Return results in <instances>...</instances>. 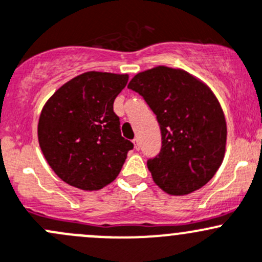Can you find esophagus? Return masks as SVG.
I'll use <instances>...</instances> for the list:
<instances>
[{"label":"esophagus","mask_w":262,"mask_h":262,"mask_svg":"<svg viewBox=\"0 0 262 262\" xmlns=\"http://www.w3.org/2000/svg\"><path fill=\"white\" fill-rule=\"evenodd\" d=\"M134 145H135V149H136V150H140V142H139V139H134Z\"/></svg>","instance_id":"34e87169"}]
</instances>
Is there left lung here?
Returning <instances> with one entry per match:
<instances>
[{
  "label": "left lung",
  "instance_id": "1",
  "mask_svg": "<svg viewBox=\"0 0 262 262\" xmlns=\"http://www.w3.org/2000/svg\"><path fill=\"white\" fill-rule=\"evenodd\" d=\"M127 88L156 115L161 150L147 160L159 188L185 195L206 185L222 164L227 125L213 92L182 69L159 66L139 73Z\"/></svg>",
  "mask_w": 262,
  "mask_h": 262
}]
</instances>
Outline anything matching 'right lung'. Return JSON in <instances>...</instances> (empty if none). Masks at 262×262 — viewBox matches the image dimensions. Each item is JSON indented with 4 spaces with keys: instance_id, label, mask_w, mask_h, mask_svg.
<instances>
[{
    "instance_id": "right-lung-1",
    "label": "right lung",
    "mask_w": 262,
    "mask_h": 262,
    "mask_svg": "<svg viewBox=\"0 0 262 262\" xmlns=\"http://www.w3.org/2000/svg\"><path fill=\"white\" fill-rule=\"evenodd\" d=\"M127 74L87 72L48 99L37 125L42 154L63 182L98 190L120 174L134 144L121 135L113 102Z\"/></svg>"
}]
</instances>
